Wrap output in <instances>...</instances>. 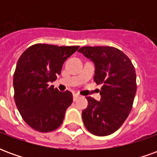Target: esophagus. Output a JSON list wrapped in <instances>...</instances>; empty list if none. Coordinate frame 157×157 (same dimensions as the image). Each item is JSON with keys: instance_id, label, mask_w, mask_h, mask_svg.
<instances>
[{"instance_id": "1", "label": "esophagus", "mask_w": 157, "mask_h": 157, "mask_svg": "<svg viewBox=\"0 0 157 157\" xmlns=\"http://www.w3.org/2000/svg\"><path fill=\"white\" fill-rule=\"evenodd\" d=\"M79 98H80V95L77 94V93H74V94H73V100H74V101H76Z\"/></svg>"}]
</instances>
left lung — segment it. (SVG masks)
Masks as SVG:
<instances>
[{
	"instance_id": "8db88e82",
	"label": "left lung",
	"mask_w": 157,
	"mask_h": 157,
	"mask_svg": "<svg viewBox=\"0 0 157 157\" xmlns=\"http://www.w3.org/2000/svg\"><path fill=\"white\" fill-rule=\"evenodd\" d=\"M78 51L94 62L93 80L97 85H102L100 102L86 98L88 106L82 111L84 125L98 136L111 135L121 127L133 108L137 89L135 66L114 47L84 46Z\"/></svg>"
}]
</instances>
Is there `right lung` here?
I'll return each instance as SVG.
<instances>
[{"label":"right lung","mask_w":157,"mask_h":157,"mask_svg":"<svg viewBox=\"0 0 157 157\" xmlns=\"http://www.w3.org/2000/svg\"><path fill=\"white\" fill-rule=\"evenodd\" d=\"M79 46L36 44L23 52L13 75L14 100L27 124L48 133L61 125L66 109L71 105L72 93L59 92L48 82L56 80L64 62Z\"/></svg>","instance_id":"add662e5"}]
</instances>
